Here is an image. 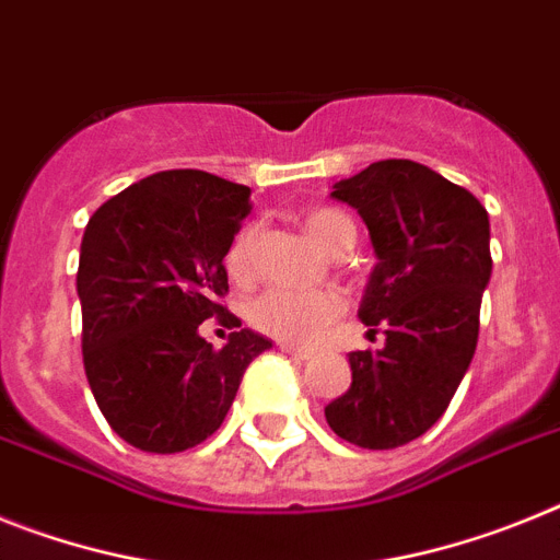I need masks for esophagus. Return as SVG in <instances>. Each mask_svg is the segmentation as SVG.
<instances>
[{
    "label": "esophagus",
    "instance_id": "obj_1",
    "mask_svg": "<svg viewBox=\"0 0 560 560\" xmlns=\"http://www.w3.org/2000/svg\"><path fill=\"white\" fill-rule=\"evenodd\" d=\"M281 352L293 354V358H299V361H310L313 358V349H301V347H293V343H279Z\"/></svg>",
    "mask_w": 560,
    "mask_h": 560
}]
</instances>
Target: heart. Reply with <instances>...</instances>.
Segmentation results:
<instances>
[{
    "mask_svg": "<svg viewBox=\"0 0 560 560\" xmlns=\"http://www.w3.org/2000/svg\"><path fill=\"white\" fill-rule=\"evenodd\" d=\"M304 233L320 247L332 253L343 242H354V222L338 208H313L304 213ZM250 231H242L228 250L225 267L233 279H247L250 273ZM340 313V299L324 290H267L253 301L247 318L256 329L279 340L301 343L310 340L324 324Z\"/></svg>",
    "mask_w": 560,
    "mask_h": 560,
    "instance_id": "heart-1",
    "label": "heart"
}]
</instances>
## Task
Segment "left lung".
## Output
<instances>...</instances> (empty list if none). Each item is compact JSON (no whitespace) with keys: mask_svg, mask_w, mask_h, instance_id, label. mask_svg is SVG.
<instances>
[{"mask_svg":"<svg viewBox=\"0 0 560 560\" xmlns=\"http://www.w3.org/2000/svg\"><path fill=\"white\" fill-rule=\"evenodd\" d=\"M372 236L374 265L361 301L369 332L386 343L349 352L352 386L324 408L340 440L400 448L434 425L479 338L490 281V222L482 202L415 160H381L332 186Z\"/></svg>","mask_w":560,"mask_h":560,"instance_id":"left-lung-1","label":"left lung"}]
</instances>
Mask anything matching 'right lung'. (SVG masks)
<instances>
[{
  "label": "right lung",
  "mask_w": 560,
  "mask_h": 560,
  "mask_svg": "<svg viewBox=\"0 0 560 560\" xmlns=\"http://www.w3.org/2000/svg\"><path fill=\"white\" fill-rule=\"evenodd\" d=\"M250 188L197 168L140 179L86 222L78 259L81 347L112 431L149 454L199 445L225 420L242 374L273 343L253 329L213 349L199 324L242 327L217 299Z\"/></svg>",
  "instance_id": "right-lung-1"
}]
</instances>
